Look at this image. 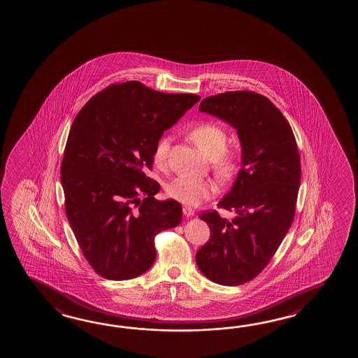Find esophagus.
Listing matches in <instances>:
<instances>
[{
  "instance_id": "1",
  "label": "esophagus",
  "mask_w": 358,
  "mask_h": 358,
  "mask_svg": "<svg viewBox=\"0 0 358 358\" xmlns=\"http://www.w3.org/2000/svg\"><path fill=\"white\" fill-rule=\"evenodd\" d=\"M183 215L186 217H194V208H191V207H187V206H185L183 207Z\"/></svg>"
}]
</instances>
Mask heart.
I'll use <instances>...</instances> for the list:
<instances>
[{
    "mask_svg": "<svg viewBox=\"0 0 358 358\" xmlns=\"http://www.w3.org/2000/svg\"><path fill=\"white\" fill-rule=\"evenodd\" d=\"M189 136L194 143L213 161V170L220 180L227 181L234 176L238 159L236 153L226 150L229 138L223 127L216 123H201L191 131ZM170 146V136H162L153 151V161L156 164H164ZM213 191L215 187L212 182L199 177H176L166 186V192L170 197L188 206L199 205L208 199Z\"/></svg>",
    "mask_w": 358,
    "mask_h": 358,
    "instance_id": "heart-1",
    "label": "heart"
}]
</instances>
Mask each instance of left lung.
Masks as SVG:
<instances>
[{"label":"left lung","instance_id":"8db88e82","mask_svg":"<svg viewBox=\"0 0 358 358\" xmlns=\"http://www.w3.org/2000/svg\"><path fill=\"white\" fill-rule=\"evenodd\" d=\"M199 110L231 124L241 143V170L218 207L235 211L232 221L205 212L211 237L196 253L203 275L237 286L264 270L291 227L301 183V162L292 129L262 94L232 91L210 96Z\"/></svg>","mask_w":358,"mask_h":358}]
</instances>
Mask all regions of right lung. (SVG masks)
<instances>
[{
  "instance_id": "obj_1",
  "label": "right lung",
  "mask_w": 358,
  "mask_h": 358,
  "mask_svg": "<svg viewBox=\"0 0 358 358\" xmlns=\"http://www.w3.org/2000/svg\"><path fill=\"white\" fill-rule=\"evenodd\" d=\"M199 99L138 81L115 83L72 123L61 164L66 215L83 256L102 277L123 281L145 273L156 259L155 236L181 223V205L155 199L159 185L145 170L152 167L164 131Z\"/></svg>"
}]
</instances>
